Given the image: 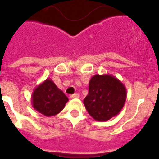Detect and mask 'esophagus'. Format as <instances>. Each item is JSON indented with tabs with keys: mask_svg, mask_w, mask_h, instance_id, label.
<instances>
[{
	"mask_svg": "<svg viewBox=\"0 0 159 159\" xmlns=\"http://www.w3.org/2000/svg\"><path fill=\"white\" fill-rule=\"evenodd\" d=\"M80 97V95L78 93H74V94L70 95V98H78Z\"/></svg>",
	"mask_w": 159,
	"mask_h": 159,
	"instance_id": "esophagus-1",
	"label": "esophagus"
}]
</instances>
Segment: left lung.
<instances>
[{
	"instance_id": "8db88e82",
	"label": "left lung",
	"mask_w": 159,
	"mask_h": 159,
	"mask_svg": "<svg viewBox=\"0 0 159 159\" xmlns=\"http://www.w3.org/2000/svg\"><path fill=\"white\" fill-rule=\"evenodd\" d=\"M126 100V89L112 75H94L83 101L87 111L97 121H107L121 111Z\"/></svg>"
}]
</instances>
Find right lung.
I'll list each match as a JSON object with an SVG mask.
<instances>
[{"mask_svg":"<svg viewBox=\"0 0 159 159\" xmlns=\"http://www.w3.org/2000/svg\"><path fill=\"white\" fill-rule=\"evenodd\" d=\"M31 99L34 109L47 117L59 114L68 102L64 93L49 78L35 88Z\"/></svg>","mask_w":159,"mask_h":159,"instance_id":"obj_1","label":"right lung"}]
</instances>
